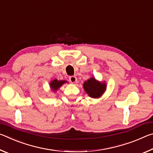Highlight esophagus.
Instances as JSON below:
<instances>
[{
  "label": "esophagus",
  "mask_w": 153,
  "mask_h": 153,
  "mask_svg": "<svg viewBox=\"0 0 153 153\" xmlns=\"http://www.w3.org/2000/svg\"><path fill=\"white\" fill-rule=\"evenodd\" d=\"M69 81H70L71 83H73V84H74V83L76 82V81H77V77H76V76H72L69 77Z\"/></svg>",
  "instance_id": "obj_1"
}]
</instances>
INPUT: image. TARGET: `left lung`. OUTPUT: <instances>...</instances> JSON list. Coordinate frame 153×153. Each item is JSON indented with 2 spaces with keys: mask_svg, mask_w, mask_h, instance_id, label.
Segmentation results:
<instances>
[{
  "mask_svg": "<svg viewBox=\"0 0 153 153\" xmlns=\"http://www.w3.org/2000/svg\"><path fill=\"white\" fill-rule=\"evenodd\" d=\"M83 86L85 92L88 94L89 97L93 98H100L107 88L105 82H98L94 77L85 82Z\"/></svg>",
  "mask_w": 153,
  "mask_h": 153,
  "instance_id": "8db88e82",
  "label": "left lung"
}]
</instances>
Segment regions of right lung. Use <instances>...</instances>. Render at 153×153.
Wrapping results in <instances>:
<instances>
[{
    "mask_svg": "<svg viewBox=\"0 0 153 153\" xmlns=\"http://www.w3.org/2000/svg\"><path fill=\"white\" fill-rule=\"evenodd\" d=\"M66 82L67 81H65V80H57L55 79L51 82L50 87L53 92H55L62 86V85Z\"/></svg>",
    "mask_w": 153,
    "mask_h": 153,
    "instance_id": "obj_1",
    "label": "right lung"
}]
</instances>
